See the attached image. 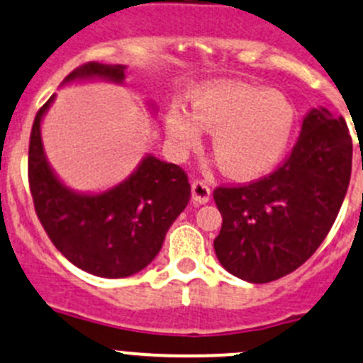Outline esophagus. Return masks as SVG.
Returning a JSON list of instances; mask_svg holds the SVG:
<instances>
[{
  "label": "esophagus",
  "instance_id": "esophagus-1",
  "mask_svg": "<svg viewBox=\"0 0 363 363\" xmlns=\"http://www.w3.org/2000/svg\"><path fill=\"white\" fill-rule=\"evenodd\" d=\"M192 199L196 204H204L211 199V189L206 182H192Z\"/></svg>",
  "mask_w": 363,
  "mask_h": 363
}]
</instances>
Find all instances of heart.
<instances>
[{"label":"heart","instance_id":"b5f03b06","mask_svg":"<svg viewBox=\"0 0 363 363\" xmlns=\"http://www.w3.org/2000/svg\"><path fill=\"white\" fill-rule=\"evenodd\" d=\"M294 125V104L285 94L238 82L199 89L190 98V111L173 104L164 115L174 152L192 148L203 127L211 130V152L220 169L242 180L264 174L278 162Z\"/></svg>","mask_w":363,"mask_h":363}]
</instances>
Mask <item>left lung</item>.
I'll list each match as a JSON object with an SVG mask.
<instances>
[{
  "instance_id": "obj_1",
  "label": "left lung",
  "mask_w": 363,
  "mask_h": 363,
  "mask_svg": "<svg viewBox=\"0 0 363 363\" xmlns=\"http://www.w3.org/2000/svg\"><path fill=\"white\" fill-rule=\"evenodd\" d=\"M351 157L345 118L311 108L281 167L250 185L215 189L223 222L213 248L222 267L248 283L274 281L301 267L337 218Z\"/></svg>"
}]
</instances>
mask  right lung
<instances>
[{
  "mask_svg": "<svg viewBox=\"0 0 363 363\" xmlns=\"http://www.w3.org/2000/svg\"><path fill=\"white\" fill-rule=\"evenodd\" d=\"M124 65L87 62L65 78L124 84ZM55 94L40 108L29 140V186L36 215L55 248L82 271L99 278H127L143 271L162 248L164 238L190 201L182 167L147 154L136 169L101 192H78L48 162L42 122ZM155 113L154 103H147Z\"/></svg>",
  "mask_w": 363,
  "mask_h": 363,
  "instance_id": "right-lung-1",
  "label": "right lung"
}]
</instances>
